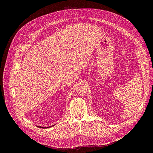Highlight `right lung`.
<instances>
[{
	"label": "right lung",
	"instance_id": "right-lung-1",
	"mask_svg": "<svg viewBox=\"0 0 153 153\" xmlns=\"http://www.w3.org/2000/svg\"><path fill=\"white\" fill-rule=\"evenodd\" d=\"M51 126H50V127H51ZM38 127H39V128H47V127H42V126H38ZM49 127H50V126H49ZM49 127L48 126L47 128H49Z\"/></svg>",
	"mask_w": 153,
	"mask_h": 153
}]
</instances>
